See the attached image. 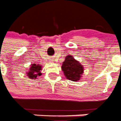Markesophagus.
I'll use <instances>...</instances> for the list:
<instances>
[{"instance_id":"obj_1","label":"esophagus","mask_w":121,"mask_h":121,"mask_svg":"<svg viewBox=\"0 0 121 121\" xmlns=\"http://www.w3.org/2000/svg\"><path fill=\"white\" fill-rule=\"evenodd\" d=\"M50 61H52V60H51Z\"/></svg>"}]
</instances>
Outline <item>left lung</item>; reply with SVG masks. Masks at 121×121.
<instances>
[{"mask_svg":"<svg viewBox=\"0 0 121 121\" xmlns=\"http://www.w3.org/2000/svg\"><path fill=\"white\" fill-rule=\"evenodd\" d=\"M61 70L67 79L73 82L79 81L84 73V67L72 56L69 55L63 63Z\"/></svg>","mask_w":121,"mask_h":121,"instance_id":"8db88e82","label":"left lung"}]
</instances>
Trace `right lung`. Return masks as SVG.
I'll use <instances>...</instances> for the list:
<instances>
[{
    "label": "right lung",
    "instance_id": "right-lung-1",
    "mask_svg": "<svg viewBox=\"0 0 121 121\" xmlns=\"http://www.w3.org/2000/svg\"><path fill=\"white\" fill-rule=\"evenodd\" d=\"M42 68H43V66L39 64H35V63L31 64L28 71L26 72L28 78L34 80L37 79L38 77L42 75L41 72Z\"/></svg>",
    "mask_w": 121,
    "mask_h": 121
}]
</instances>
